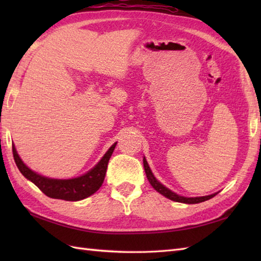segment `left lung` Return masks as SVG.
<instances>
[{
	"label": "left lung",
	"instance_id": "8db88e82",
	"mask_svg": "<svg viewBox=\"0 0 261 261\" xmlns=\"http://www.w3.org/2000/svg\"><path fill=\"white\" fill-rule=\"evenodd\" d=\"M143 167H145V171H146V175H147V178L150 182L151 186L156 190L158 193L162 194L165 197H167L171 201H175V202H180V203H186V204H197V203H202L204 201H207V199L214 197L216 194L218 193H214V194H211V195H206V196H198V197H185V196H180L178 194L174 193L173 191H170L169 188H167L166 186H164L162 182H160L154 175L152 174V171L149 167V165L147 163V159L146 157H143Z\"/></svg>",
	"mask_w": 261,
	"mask_h": 261
}]
</instances>
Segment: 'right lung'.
<instances>
[{"label":"right lung","mask_w":261,"mask_h":261,"mask_svg":"<svg viewBox=\"0 0 261 261\" xmlns=\"http://www.w3.org/2000/svg\"><path fill=\"white\" fill-rule=\"evenodd\" d=\"M115 146L116 142L109 148V150L104 153L101 160L87 173L75 177V178L68 179L49 178V177L38 174L22 162L14 145H12V151L14 162L21 171V174L28 180L32 181L43 194H46L48 197L51 198L76 202L93 195L102 186L105 174H107L109 160L112 156Z\"/></svg>","instance_id":"right-lung-1"}]
</instances>
